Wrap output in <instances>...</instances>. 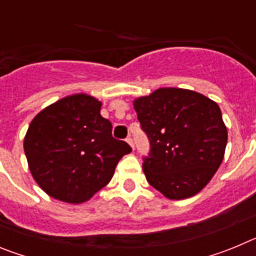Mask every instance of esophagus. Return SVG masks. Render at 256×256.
Listing matches in <instances>:
<instances>
[{
	"instance_id": "1",
	"label": "esophagus",
	"mask_w": 256,
	"mask_h": 256,
	"mask_svg": "<svg viewBox=\"0 0 256 256\" xmlns=\"http://www.w3.org/2000/svg\"><path fill=\"white\" fill-rule=\"evenodd\" d=\"M126 142H128V144H130V148H132L133 150H134V142H133V140L130 138V137H128V138H126Z\"/></svg>"
}]
</instances>
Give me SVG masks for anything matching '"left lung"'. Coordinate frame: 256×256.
I'll return each instance as SVG.
<instances>
[{
    "label": "left lung",
    "instance_id": "1",
    "mask_svg": "<svg viewBox=\"0 0 256 256\" xmlns=\"http://www.w3.org/2000/svg\"><path fill=\"white\" fill-rule=\"evenodd\" d=\"M151 150L144 162L146 180L170 200L201 191L220 166L227 126L216 101L184 88H159L133 100Z\"/></svg>",
    "mask_w": 256,
    "mask_h": 256
}]
</instances>
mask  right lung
Masks as SVG:
<instances>
[{"mask_svg":"<svg viewBox=\"0 0 256 256\" xmlns=\"http://www.w3.org/2000/svg\"><path fill=\"white\" fill-rule=\"evenodd\" d=\"M102 102L87 94L64 97L40 110L24 137L29 170L47 195L83 204L105 187L115 166L132 151L112 136Z\"/></svg>","mask_w":256,"mask_h":256,"instance_id":"obj_1","label":"right lung"}]
</instances>
